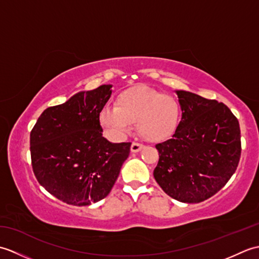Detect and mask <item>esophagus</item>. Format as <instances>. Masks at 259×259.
<instances>
[{
    "mask_svg": "<svg viewBox=\"0 0 259 259\" xmlns=\"http://www.w3.org/2000/svg\"><path fill=\"white\" fill-rule=\"evenodd\" d=\"M145 146L142 144H139V142H133V145H131V151L133 152H139L142 148H144Z\"/></svg>",
    "mask_w": 259,
    "mask_h": 259,
    "instance_id": "1",
    "label": "esophagus"
}]
</instances>
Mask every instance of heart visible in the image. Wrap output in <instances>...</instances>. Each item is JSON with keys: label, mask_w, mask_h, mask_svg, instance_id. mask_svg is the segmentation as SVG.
<instances>
[{"label": "heart", "mask_w": 259, "mask_h": 259, "mask_svg": "<svg viewBox=\"0 0 259 259\" xmlns=\"http://www.w3.org/2000/svg\"><path fill=\"white\" fill-rule=\"evenodd\" d=\"M99 120L103 128L117 137H123L131 124L137 123L142 138L159 142L169 138L177 129L180 106L172 97L147 87H134L115 98L114 108H103Z\"/></svg>", "instance_id": "obj_1"}]
</instances>
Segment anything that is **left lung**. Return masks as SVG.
<instances>
[{
    "label": "left lung",
    "mask_w": 259,
    "mask_h": 259,
    "mask_svg": "<svg viewBox=\"0 0 259 259\" xmlns=\"http://www.w3.org/2000/svg\"><path fill=\"white\" fill-rule=\"evenodd\" d=\"M176 92L181 121L171 139L156 146L159 161L153 177L174 199L201 202L221 190L237 169L239 122L223 102Z\"/></svg>",
    "instance_id": "obj_1"
}]
</instances>
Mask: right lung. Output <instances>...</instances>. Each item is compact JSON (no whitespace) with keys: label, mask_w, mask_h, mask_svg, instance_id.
<instances>
[{"label":"right lung","mask_w":259,"mask_h":259,"mask_svg":"<svg viewBox=\"0 0 259 259\" xmlns=\"http://www.w3.org/2000/svg\"><path fill=\"white\" fill-rule=\"evenodd\" d=\"M110 84L81 91L46 109L30 135L33 172L43 188L73 206L109 195L130 153L131 142L112 144L99 120L111 96Z\"/></svg>","instance_id":"right-lung-1"}]
</instances>
